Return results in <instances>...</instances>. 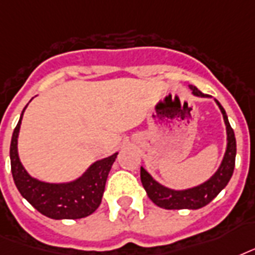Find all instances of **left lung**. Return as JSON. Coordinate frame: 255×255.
<instances>
[{
	"mask_svg": "<svg viewBox=\"0 0 255 255\" xmlns=\"http://www.w3.org/2000/svg\"><path fill=\"white\" fill-rule=\"evenodd\" d=\"M190 89L194 93V96L209 97L208 94H203L202 92H199L195 86H190ZM216 102L224 114L225 125H226V131H228V147H226V153H225L220 169L216 171V174L213 175L212 178L202 185H199V186L193 187V189L177 191L167 189V187L159 185L158 182H155L154 179L151 178V175L143 167H141L142 186L149 195V198L159 208L167 209V210L203 208L220 194V191L228 185V182L232 178L234 166H236V135H234L233 128L229 124L226 112L218 101L216 100Z\"/></svg>",
	"mask_w": 255,
	"mask_h": 255,
	"instance_id": "1",
	"label": "left lung"
}]
</instances>
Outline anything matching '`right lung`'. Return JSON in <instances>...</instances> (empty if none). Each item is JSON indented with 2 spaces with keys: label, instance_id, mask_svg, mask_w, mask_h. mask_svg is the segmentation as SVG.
Masks as SVG:
<instances>
[{
  "label": "right lung",
  "instance_id": "add662e5",
  "mask_svg": "<svg viewBox=\"0 0 255 255\" xmlns=\"http://www.w3.org/2000/svg\"><path fill=\"white\" fill-rule=\"evenodd\" d=\"M22 116L23 112L10 142L11 174L21 195L41 214L53 220H78L90 216L100 206L106 179L118 153L93 163L74 182L57 185L37 181L23 169L17 153V138Z\"/></svg>",
  "mask_w": 255,
  "mask_h": 255
}]
</instances>
